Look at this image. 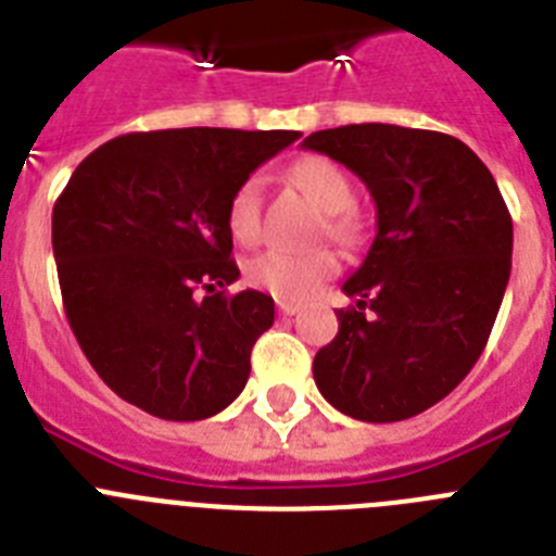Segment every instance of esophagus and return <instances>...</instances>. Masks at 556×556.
<instances>
[{
  "instance_id": "1",
  "label": "esophagus",
  "mask_w": 556,
  "mask_h": 556,
  "mask_svg": "<svg viewBox=\"0 0 556 556\" xmlns=\"http://www.w3.org/2000/svg\"><path fill=\"white\" fill-rule=\"evenodd\" d=\"M298 312H301V306H294V303H278V314H283V317H292Z\"/></svg>"
}]
</instances>
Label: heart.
<instances>
[{"instance_id":"1","label":"heart","mask_w":556,"mask_h":556,"mask_svg":"<svg viewBox=\"0 0 556 556\" xmlns=\"http://www.w3.org/2000/svg\"><path fill=\"white\" fill-rule=\"evenodd\" d=\"M292 180L308 191V198L323 208V233L333 242L351 244L362 233L356 214L351 211L353 186L333 161L312 155L292 166ZM228 230L236 242L253 244L262 236V184L248 178L236 186L228 200ZM337 255L328 248L281 250L269 248L253 255L244 267V278L255 289H264L283 303L308 301L323 283L337 273Z\"/></svg>"}]
</instances>
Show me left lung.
I'll use <instances>...</instances> for the list:
<instances>
[{
    "label": "left lung",
    "mask_w": 556,
    "mask_h": 556,
    "mask_svg": "<svg viewBox=\"0 0 556 556\" xmlns=\"http://www.w3.org/2000/svg\"><path fill=\"white\" fill-rule=\"evenodd\" d=\"M365 180L378 233L345 281L337 337L314 356L328 404L365 424L406 420L443 401L488 345L513 269V217L468 144L437 130L345 125L317 130Z\"/></svg>",
    "instance_id": "8db88e82"
}]
</instances>
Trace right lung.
Segmentation results:
<instances>
[{
  "instance_id": "add662e5",
  "label": "right lung",
  "mask_w": 556,
  "mask_h": 556,
  "mask_svg": "<svg viewBox=\"0 0 556 556\" xmlns=\"http://www.w3.org/2000/svg\"><path fill=\"white\" fill-rule=\"evenodd\" d=\"M298 130L127 132L97 147L52 208L66 320L97 376L161 420H203L244 390L275 320L230 258L228 200Z\"/></svg>"
}]
</instances>
